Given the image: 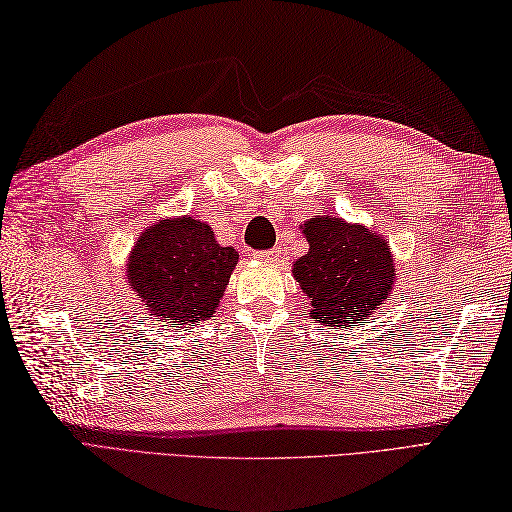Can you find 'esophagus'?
Wrapping results in <instances>:
<instances>
[{
    "mask_svg": "<svg viewBox=\"0 0 512 512\" xmlns=\"http://www.w3.org/2000/svg\"><path fill=\"white\" fill-rule=\"evenodd\" d=\"M280 254H282L280 247H276V249H260V252H254V258L256 260H263V263H278Z\"/></svg>",
    "mask_w": 512,
    "mask_h": 512,
    "instance_id": "esophagus-1",
    "label": "esophagus"
}]
</instances>
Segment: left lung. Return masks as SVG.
<instances>
[{
	"instance_id": "1",
	"label": "left lung",
	"mask_w": 512,
	"mask_h": 512,
	"mask_svg": "<svg viewBox=\"0 0 512 512\" xmlns=\"http://www.w3.org/2000/svg\"><path fill=\"white\" fill-rule=\"evenodd\" d=\"M302 232L308 252L295 260L293 278L310 299L308 315L330 328L363 326L395 286L389 243L365 226L328 215L308 219Z\"/></svg>"
}]
</instances>
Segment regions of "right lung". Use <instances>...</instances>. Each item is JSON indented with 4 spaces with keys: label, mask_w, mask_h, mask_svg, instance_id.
Returning <instances> with one entry per match:
<instances>
[{
    "label": "right lung",
    "mask_w": 512,
    "mask_h": 512,
    "mask_svg": "<svg viewBox=\"0 0 512 512\" xmlns=\"http://www.w3.org/2000/svg\"><path fill=\"white\" fill-rule=\"evenodd\" d=\"M236 263L239 252L219 245L206 221L160 219L136 241L128 282L149 315L169 326H191L217 313Z\"/></svg>",
    "instance_id": "add662e5"
}]
</instances>
